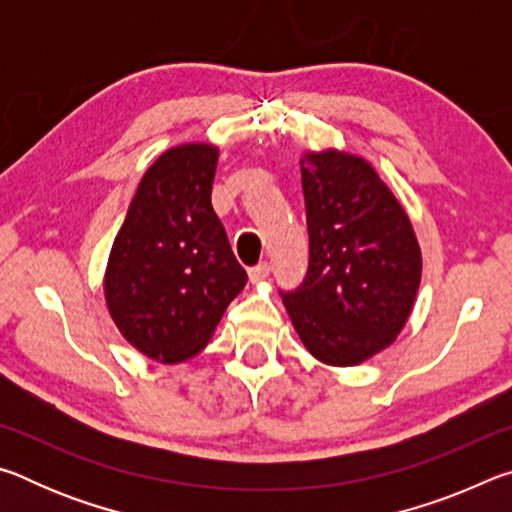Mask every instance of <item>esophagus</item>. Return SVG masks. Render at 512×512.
I'll list each match as a JSON object with an SVG mask.
<instances>
[{"instance_id": "1", "label": "esophagus", "mask_w": 512, "mask_h": 512, "mask_svg": "<svg viewBox=\"0 0 512 512\" xmlns=\"http://www.w3.org/2000/svg\"><path fill=\"white\" fill-rule=\"evenodd\" d=\"M268 273H271V264H268V262H262V264H257V266L250 268V271H248V280L253 282V284H257V282L266 280Z\"/></svg>"}]
</instances>
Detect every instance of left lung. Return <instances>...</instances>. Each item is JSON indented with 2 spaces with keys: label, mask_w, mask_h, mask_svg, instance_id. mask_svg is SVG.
<instances>
[{
  "label": "left lung",
  "mask_w": 512,
  "mask_h": 512,
  "mask_svg": "<svg viewBox=\"0 0 512 512\" xmlns=\"http://www.w3.org/2000/svg\"><path fill=\"white\" fill-rule=\"evenodd\" d=\"M309 266L280 291L300 341L329 366L388 348L413 309L422 255L404 207L372 164L341 151L300 160Z\"/></svg>",
  "instance_id": "left-lung-1"
}]
</instances>
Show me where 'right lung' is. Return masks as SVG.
Here are the masks:
<instances>
[{
  "mask_svg": "<svg viewBox=\"0 0 512 512\" xmlns=\"http://www.w3.org/2000/svg\"><path fill=\"white\" fill-rule=\"evenodd\" d=\"M219 151L183 144L144 173L110 250L106 302L124 339L178 363L201 352L248 275L212 207Z\"/></svg>",
  "mask_w": 512,
  "mask_h": 512,
  "instance_id": "right-lung-1",
  "label": "right lung"
}]
</instances>
